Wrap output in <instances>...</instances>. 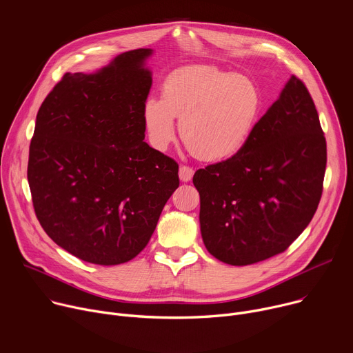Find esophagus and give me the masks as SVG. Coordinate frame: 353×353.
I'll list each match as a JSON object with an SVG mask.
<instances>
[{
    "label": "esophagus",
    "mask_w": 353,
    "mask_h": 353,
    "mask_svg": "<svg viewBox=\"0 0 353 353\" xmlns=\"http://www.w3.org/2000/svg\"><path fill=\"white\" fill-rule=\"evenodd\" d=\"M192 174H194L192 168L185 166V165L180 166V169H179V177H180V180H181V181H184V183L190 181V180L192 179Z\"/></svg>",
    "instance_id": "34e87169"
}]
</instances>
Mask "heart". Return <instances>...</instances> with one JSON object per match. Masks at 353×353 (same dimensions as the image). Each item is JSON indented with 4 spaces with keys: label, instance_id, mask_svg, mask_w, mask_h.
Instances as JSON below:
<instances>
[{
    "label": "heart",
    "instance_id": "1",
    "mask_svg": "<svg viewBox=\"0 0 353 353\" xmlns=\"http://www.w3.org/2000/svg\"><path fill=\"white\" fill-rule=\"evenodd\" d=\"M261 92L243 75L214 67L174 71L162 86V99L150 96L142 106V120L150 145L166 150L180 135L201 161L233 158L248 142L261 113Z\"/></svg>",
    "mask_w": 353,
    "mask_h": 353
}]
</instances>
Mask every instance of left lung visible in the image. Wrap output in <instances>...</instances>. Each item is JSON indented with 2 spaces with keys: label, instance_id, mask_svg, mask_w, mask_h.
<instances>
[{
  "label": "left lung",
  "instance_id": "1",
  "mask_svg": "<svg viewBox=\"0 0 353 353\" xmlns=\"http://www.w3.org/2000/svg\"><path fill=\"white\" fill-rule=\"evenodd\" d=\"M325 165L314 102L292 75L240 152L192 177L207 250L239 267L282 253L316 214Z\"/></svg>",
  "mask_w": 353,
  "mask_h": 353
}]
</instances>
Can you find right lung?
I'll return each mask as SVG.
<instances>
[{"label": "right lung", "instance_id": "1", "mask_svg": "<svg viewBox=\"0 0 353 353\" xmlns=\"http://www.w3.org/2000/svg\"><path fill=\"white\" fill-rule=\"evenodd\" d=\"M150 48L93 74L67 72L41 103L29 148L36 216L56 244L97 265L138 256L179 187V165L145 139Z\"/></svg>", "mask_w": 353, "mask_h": 353}]
</instances>
